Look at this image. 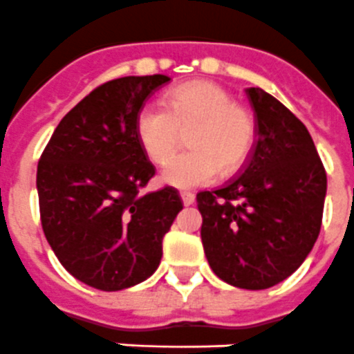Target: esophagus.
Wrapping results in <instances>:
<instances>
[{"label":"esophagus","instance_id":"esophagus-1","mask_svg":"<svg viewBox=\"0 0 354 354\" xmlns=\"http://www.w3.org/2000/svg\"><path fill=\"white\" fill-rule=\"evenodd\" d=\"M180 196H182L183 205H185V207L192 205V203H194V200H196V196L192 194V192H189V191H182V192H180Z\"/></svg>","mask_w":354,"mask_h":354}]
</instances>
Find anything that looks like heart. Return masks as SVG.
I'll return each mask as SVG.
<instances>
[{
    "label": "heart",
    "mask_w": 354,
    "mask_h": 354,
    "mask_svg": "<svg viewBox=\"0 0 354 354\" xmlns=\"http://www.w3.org/2000/svg\"><path fill=\"white\" fill-rule=\"evenodd\" d=\"M182 132L192 149L169 160L162 172L163 182L182 189L210 183L221 167L225 172L241 169L257 133L252 113L210 81L178 86L165 95L163 109L147 104L136 113V140L151 162H167Z\"/></svg>",
    "instance_id": "1"
}]
</instances>
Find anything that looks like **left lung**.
<instances>
[{"instance_id": "obj_1", "label": "left lung", "mask_w": 354, "mask_h": 354, "mask_svg": "<svg viewBox=\"0 0 354 354\" xmlns=\"http://www.w3.org/2000/svg\"><path fill=\"white\" fill-rule=\"evenodd\" d=\"M255 144L241 174L196 196L212 272L243 290H266L295 272L322 225L326 169L310 131L283 102L248 88Z\"/></svg>"}]
</instances>
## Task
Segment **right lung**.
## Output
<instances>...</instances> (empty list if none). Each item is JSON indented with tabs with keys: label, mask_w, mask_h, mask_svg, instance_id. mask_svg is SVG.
Instances as JSON below:
<instances>
[{
	"label": "right lung",
	"mask_w": 354,
	"mask_h": 354,
	"mask_svg": "<svg viewBox=\"0 0 354 354\" xmlns=\"http://www.w3.org/2000/svg\"><path fill=\"white\" fill-rule=\"evenodd\" d=\"M165 75L97 86L55 127L37 163L43 232L81 283L102 292L135 286L158 268L163 236L183 209L180 192H144L153 163L135 118Z\"/></svg>",
	"instance_id": "obj_1"
}]
</instances>
